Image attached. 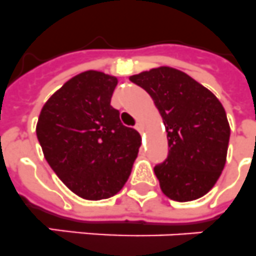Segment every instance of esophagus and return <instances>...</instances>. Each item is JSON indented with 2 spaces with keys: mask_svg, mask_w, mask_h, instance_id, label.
Returning <instances> with one entry per match:
<instances>
[{
  "mask_svg": "<svg viewBox=\"0 0 256 256\" xmlns=\"http://www.w3.org/2000/svg\"><path fill=\"white\" fill-rule=\"evenodd\" d=\"M135 128H136L139 132H143V124H142L140 122H138V124H135Z\"/></svg>",
  "mask_w": 256,
  "mask_h": 256,
  "instance_id": "obj_1",
  "label": "esophagus"
}]
</instances>
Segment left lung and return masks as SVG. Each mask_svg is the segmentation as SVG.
I'll use <instances>...</instances> for the list:
<instances>
[{
  "mask_svg": "<svg viewBox=\"0 0 256 256\" xmlns=\"http://www.w3.org/2000/svg\"><path fill=\"white\" fill-rule=\"evenodd\" d=\"M128 79L148 92L165 124L168 158L154 168L162 192L177 202L207 194L226 161L230 128L224 106L177 68L161 66Z\"/></svg>",
  "mask_w": 256,
  "mask_h": 256,
  "instance_id": "left-lung-1",
  "label": "left lung"
}]
</instances>
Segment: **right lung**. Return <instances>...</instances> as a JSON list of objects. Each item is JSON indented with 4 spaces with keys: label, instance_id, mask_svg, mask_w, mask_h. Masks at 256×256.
Returning a JSON list of instances; mask_svg holds the SVG:
<instances>
[{
    "label": "right lung",
    "instance_id": "right-lung-1",
    "mask_svg": "<svg viewBox=\"0 0 256 256\" xmlns=\"http://www.w3.org/2000/svg\"><path fill=\"white\" fill-rule=\"evenodd\" d=\"M118 80L102 72L75 75L38 116L36 135L45 160L78 196L100 200L124 188L142 138L110 105Z\"/></svg>",
    "mask_w": 256,
    "mask_h": 256
}]
</instances>
